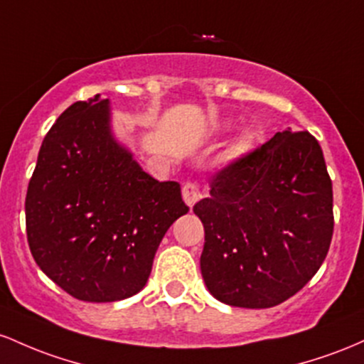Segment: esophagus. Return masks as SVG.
I'll return each instance as SVG.
<instances>
[{
  "label": "esophagus",
  "mask_w": 364,
  "mask_h": 364,
  "mask_svg": "<svg viewBox=\"0 0 364 364\" xmlns=\"http://www.w3.org/2000/svg\"><path fill=\"white\" fill-rule=\"evenodd\" d=\"M182 198L189 208H193L196 203L201 199V191L196 182H186L182 187Z\"/></svg>",
  "instance_id": "1"
}]
</instances>
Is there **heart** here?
Masks as SVG:
<instances>
[{"mask_svg":"<svg viewBox=\"0 0 364 364\" xmlns=\"http://www.w3.org/2000/svg\"><path fill=\"white\" fill-rule=\"evenodd\" d=\"M246 148H247V141H246V139H244V141H240V142H239V146H237L235 153H242V151L246 149Z\"/></svg>","mask_w":364,"mask_h":364,"instance_id":"1","label":"heart"}]
</instances>
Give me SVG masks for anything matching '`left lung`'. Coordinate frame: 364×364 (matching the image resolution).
<instances>
[{
  "instance_id": "1",
  "label": "left lung",
  "mask_w": 364,
  "mask_h": 364,
  "mask_svg": "<svg viewBox=\"0 0 364 364\" xmlns=\"http://www.w3.org/2000/svg\"><path fill=\"white\" fill-rule=\"evenodd\" d=\"M194 204L204 227L201 273L218 301L272 308L320 270L333 234V193L311 134L277 132L213 175Z\"/></svg>"
}]
</instances>
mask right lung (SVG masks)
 Listing matches in <instances>:
<instances>
[{"mask_svg": "<svg viewBox=\"0 0 364 364\" xmlns=\"http://www.w3.org/2000/svg\"><path fill=\"white\" fill-rule=\"evenodd\" d=\"M187 211L178 182L154 181L113 139L109 103L96 94L44 137L26 198L28 247L75 299L113 303L144 287L163 235Z\"/></svg>", "mask_w": 364, "mask_h": 364, "instance_id": "1", "label": "right lung"}]
</instances>
